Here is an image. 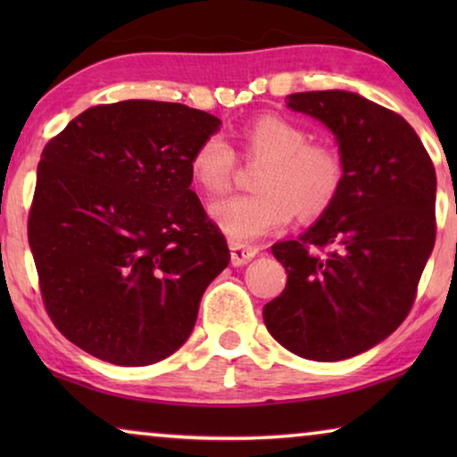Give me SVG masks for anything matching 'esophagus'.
<instances>
[{
  "instance_id": "34e87169",
  "label": "esophagus",
  "mask_w": 457,
  "mask_h": 457,
  "mask_svg": "<svg viewBox=\"0 0 457 457\" xmlns=\"http://www.w3.org/2000/svg\"><path fill=\"white\" fill-rule=\"evenodd\" d=\"M228 247H230V260H233L235 266L247 264V262L255 258V253L260 252L255 245H245V243H239V241H230Z\"/></svg>"
}]
</instances>
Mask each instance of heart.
Masks as SVG:
<instances>
[{"label":"heart","mask_w":457,"mask_h":457,"mask_svg":"<svg viewBox=\"0 0 457 457\" xmlns=\"http://www.w3.org/2000/svg\"><path fill=\"white\" fill-rule=\"evenodd\" d=\"M245 160H264L255 187L260 191L233 195L210 208L214 222L235 241L258 239L283 228L297 212L312 220L322 216L345 183V162L327 141H310V130L280 114H262L241 129ZM237 154L222 135L197 143L189 172L208 195H220L233 185Z\"/></svg>","instance_id":"obj_1"}]
</instances>
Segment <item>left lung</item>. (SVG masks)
<instances>
[{
    "instance_id": "8db88e82",
    "label": "left lung",
    "mask_w": 457,
    "mask_h": 457,
    "mask_svg": "<svg viewBox=\"0 0 457 457\" xmlns=\"http://www.w3.org/2000/svg\"><path fill=\"white\" fill-rule=\"evenodd\" d=\"M287 105L333 130L345 183L314 227L272 245L289 277L264 322L291 353L347 360L389 337L414 305L436 237L435 166L397 112L355 93H293Z\"/></svg>"
}]
</instances>
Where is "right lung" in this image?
Masks as SVG:
<instances>
[{"instance_id": "1", "label": "right lung", "mask_w": 457, "mask_h": 457, "mask_svg": "<svg viewBox=\"0 0 457 457\" xmlns=\"http://www.w3.org/2000/svg\"><path fill=\"white\" fill-rule=\"evenodd\" d=\"M218 127L189 105L129 99L85 110L43 147L29 245L49 318L87 353L147 366L189 339L230 260L189 189L193 149Z\"/></svg>"}]
</instances>
